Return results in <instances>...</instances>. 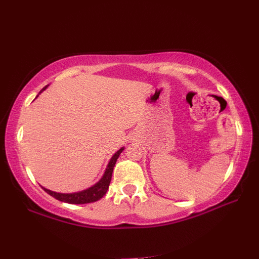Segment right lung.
Returning <instances> with one entry per match:
<instances>
[{
  "label": "right lung",
  "instance_id": "right-lung-1",
  "mask_svg": "<svg viewBox=\"0 0 259 259\" xmlns=\"http://www.w3.org/2000/svg\"><path fill=\"white\" fill-rule=\"evenodd\" d=\"M48 85H46L44 89L40 91L42 92L44 90L46 89ZM38 97V96H37ZM124 151V146L120 148L117 152L111 157V159L109 160L108 165L105 170L104 175H102L101 179L99 180L98 183H96L94 186H91L87 189L81 190V192H75V193H56L53 192V190L47 189L45 187H42L44 190L47 194H50L51 196H53L54 198L58 199V201L64 202V203H70V204H87V203H94L99 201L101 197H104V195L107 193V190L109 188V184L111 180V175H113V170L116 164V161L118 159L119 154Z\"/></svg>",
  "mask_w": 259,
  "mask_h": 259
}]
</instances>
